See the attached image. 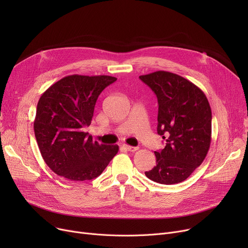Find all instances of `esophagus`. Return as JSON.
<instances>
[{
	"mask_svg": "<svg viewBox=\"0 0 248 248\" xmlns=\"http://www.w3.org/2000/svg\"><path fill=\"white\" fill-rule=\"evenodd\" d=\"M123 148H124V150L128 151V152H135V151H137V150L139 149L138 147H132V146H128V145H124Z\"/></svg>",
	"mask_w": 248,
	"mask_h": 248,
	"instance_id": "34e87169",
	"label": "esophagus"
}]
</instances>
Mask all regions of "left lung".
<instances>
[{"mask_svg": "<svg viewBox=\"0 0 248 248\" xmlns=\"http://www.w3.org/2000/svg\"><path fill=\"white\" fill-rule=\"evenodd\" d=\"M157 95V131L166 146L155 152L157 165L146 176L160 184L186 180L206 158L211 144L212 112L203 91L186 78L168 71L140 75Z\"/></svg>", "mask_w": 248, "mask_h": 248, "instance_id": "1", "label": "left lung"}]
</instances>
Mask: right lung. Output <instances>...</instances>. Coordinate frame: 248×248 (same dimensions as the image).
I'll use <instances>...</instances> for the list:
<instances>
[{
    "label": "right lung",
    "mask_w": 248,
    "mask_h": 248,
    "mask_svg": "<svg viewBox=\"0 0 248 248\" xmlns=\"http://www.w3.org/2000/svg\"><path fill=\"white\" fill-rule=\"evenodd\" d=\"M115 80L108 75H68L41 95L34 132L43 160L55 174L70 181L94 179L119 152L117 145L98 144L83 132L98 95Z\"/></svg>",
    "instance_id": "1"
}]
</instances>
